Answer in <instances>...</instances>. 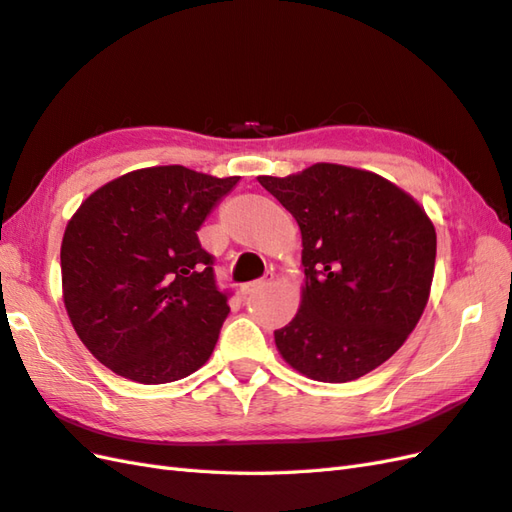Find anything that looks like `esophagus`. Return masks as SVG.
Returning a JSON list of instances; mask_svg holds the SVG:
<instances>
[{
  "mask_svg": "<svg viewBox=\"0 0 512 512\" xmlns=\"http://www.w3.org/2000/svg\"><path fill=\"white\" fill-rule=\"evenodd\" d=\"M266 283H268V279H266V281H251V283H244V285L240 287V292H242V296H248V294H253V292L261 290V287H264Z\"/></svg>",
  "mask_w": 512,
  "mask_h": 512,
  "instance_id": "esophagus-1",
  "label": "esophagus"
}]
</instances>
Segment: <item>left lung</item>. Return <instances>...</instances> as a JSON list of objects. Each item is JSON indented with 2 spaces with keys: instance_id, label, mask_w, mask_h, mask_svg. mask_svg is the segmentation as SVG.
I'll return each mask as SVG.
<instances>
[{
  "instance_id": "left-lung-1",
  "label": "left lung",
  "mask_w": 512,
  "mask_h": 512,
  "mask_svg": "<svg viewBox=\"0 0 512 512\" xmlns=\"http://www.w3.org/2000/svg\"><path fill=\"white\" fill-rule=\"evenodd\" d=\"M257 181L294 216L305 285L274 331L287 365L320 383L372 372L413 333L435 274V225L409 192L370 170L313 164Z\"/></svg>"
}]
</instances>
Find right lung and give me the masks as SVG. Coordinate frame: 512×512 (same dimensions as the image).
Here are the masks:
<instances>
[{
	"instance_id": "1",
	"label": "right lung",
	"mask_w": 512,
	"mask_h": 512,
	"mask_svg": "<svg viewBox=\"0 0 512 512\" xmlns=\"http://www.w3.org/2000/svg\"><path fill=\"white\" fill-rule=\"evenodd\" d=\"M238 181L179 164L138 168L71 216L60 246L64 307L114 374L162 385L212 357L229 305L196 231Z\"/></svg>"
}]
</instances>
